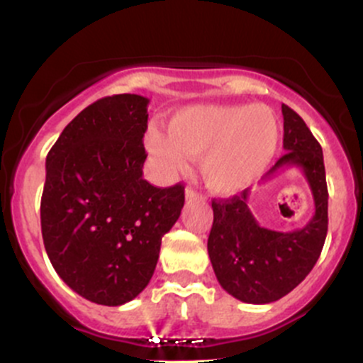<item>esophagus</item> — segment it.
Here are the masks:
<instances>
[{
  "mask_svg": "<svg viewBox=\"0 0 363 363\" xmlns=\"http://www.w3.org/2000/svg\"><path fill=\"white\" fill-rule=\"evenodd\" d=\"M184 194H186V200H194V198H201L200 194H198L196 191H194L193 188H186Z\"/></svg>",
  "mask_w": 363,
  "mask_h": 363,
  "instance_id": "obj_1",
  "label": "esophagus"
}]
</instances>
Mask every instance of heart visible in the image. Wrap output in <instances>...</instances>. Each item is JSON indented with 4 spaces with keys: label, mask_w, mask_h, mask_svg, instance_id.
<instances>
[{
    "label": "heart",
    "mask_w": 363,
    "mask_h": 363,
    "mask_svg": "<svg viewBox=\"0 0 363 363\" xmlns=\"http://www.w3.org/2000/svg\"><path fill=\"white\" fill-rule=\"evenodd\" d=\"M279 139L281 122L270 106L200 103L179 110L170 118L169 134L151 127L145 145L163 177L184 172L188 158H200L206 188L233 196L265 174Z\"/></svg>",
    "instance_id": "1"
}]
</instances>
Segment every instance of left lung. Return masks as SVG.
I'll use <instances>...</instances> for the list:
<instances>
[{
    "label": "left lung",
    "instance_id": "left-lung-1",
    "mask_svg": "<svg viewBox=\"0 0 363 363\" xmlns=\"http://www.w3.org/2000/svg\"><path fill=\"white\" fill-rule=\"evenodd\" d=\"M282 117L286 153L264 179L282 167H298L305 174L315 203L308 224L291 233L262 227L250 212L248 189L241 196L212 201L210 262L222 288L245 303H272L291 293L317 264L328 236L329 194L322 148L288 105H282Z\"/></svg>",
    "mask_w": 363,
    "mask_h": 363
}]
</instances>
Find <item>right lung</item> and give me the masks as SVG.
Masks as SVG:
<instances>
[{"label": "right lung", "instance_id": "add662e5", "mask_svg": "<svg viewBox=\"0 0 363 363\" xmlns=\"http://www.w3.org/2000/svg\"><path fill=\"white\" fill-rule=\"evenodd\" d=\"M150 99L115 94L84 108L46 157L43 241L70 289L118 306L148 286L163 234L184 206V186L143 179Z\"/></svg>", "mask_w": 363, "mask_h": 363}]
</instances>
